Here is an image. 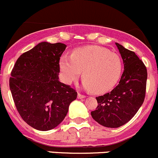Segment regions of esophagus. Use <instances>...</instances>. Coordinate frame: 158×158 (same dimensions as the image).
<instances>
[{
    "label": "esophagus",
    "mask_w": 158,
    "mask_h": 158,
    "mask_svg": "<svg viewBox=\"0 0 158 158\" xmlns=\"http://www.w3.org/2000/svg\"><path fill=\"white\" fill-rule=\"evenodd\" d=\"M85 98V95L81 94V93L77 94V98H78V99H82V98Z\"/></svg>",
    "instance_id": "34e87169"
}]
</instances>
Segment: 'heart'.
Masks as SVG:
<instances>
[{
  "mask_svg": "<svg viewBox=\"0 0 158 158\" xmlns=\"http://www.w3.org/2000/svg\"><path fill=\"white\" fill-rule=\"evenodd\" d=\"M62 78L67 84L77 80L82 72L84 86L95 94L111 90L121 77L123 63L118 54L99 46L80 48L73 51L71 57H60Z\"/></svg>",
  "mask_w": 158,
  "mask_h": 158,
  "instance_id": "obj_1",
  "label": "heart"
}]
</instances>
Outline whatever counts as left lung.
<instances>
[{"label": "left lung", "instance_id": "1", "mask_svg": "<svg viewBox=\"0 0 158 158\" xmlns=\"http://www.w3.org/2000/svg\"><path fill=\"white\" fill-rule=\"evenodd\" d=\"M124 65L119 84L109 93L97 97L91 116L98 124L115 128L128 122L138 111L146 94L147 68L134 51L116 43Z\"/></svg>", "mask_w": 158, "mask_h": 158}]
</instances>
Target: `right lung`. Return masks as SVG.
I'll return each instance as SVG.
<instances>
[{"label": "right lung", "instance_id": "add662e5", "mask_svg": "<svg viewBox=\"0 0 158 158\" xmlns=\"http://www.w3.org/2000/svg\"><path fill=\"white\" fill-rule=\"evenodd\" d=\"M66 47L41 42L21 54L10 73L9 85L17 110L37 130L57 127L77 98V91L58 78L60 58Z\"/></svg>", "mask_w": 158, "mask_h": 158}]
</instances>
